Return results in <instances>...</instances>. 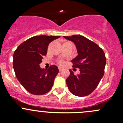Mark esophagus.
Returning <instances> with one entry per match:
<instances>
[{
  "instance_id": "1",
  "label": "esophagus",
  "mask_w": 123,
  "mask_h": 123,
  "mask_svg": "<svg viewBox=\"0 0 123 123\" xmlns=\"http://www.w3.org/2000/svg\"><path fill=\"white\" fill-rule=\"evenodd\" d=\"M58 69H59V71H61L63 70V68L61 67H58Z\"/></svg>"
}]
</instances>
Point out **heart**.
I'll list each match as a JSON object with an SVG mask.
<instances>
[{"mask_svg": "<svg viewBox=\"0 0 123 123\" xmlns=\"http://www.w3.org/2000/svg\"><path fill=\"white\" fill-rule=\"evenodd\" d=\"M58 63H59L60 65H64V64H65V61H64L63 59H60V60L58 61Z\"/></svg>", "mask_w": 123, "mask_h": 123, "instance_id": "heart-1", "label": "heart"}]
</instances>
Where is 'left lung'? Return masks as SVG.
I'll list each match as a JSON object with an SVG mask.
<instances>
[{"mask_svg":"<svg viewBox=\"0 0 123 123\" xmlns=\"http://www.w3.org/2000/svg\"><path fill=\"white\" fill-rule=\"evenodd\" d=\"M76 46L78 55L71 61L73 67L80 68V73L70 74L66 79L67 85L73 95L86 96L95 90L104 74L106 57L102 49L92 41L80 35L64 36Z\"/></svg>","mask_w":123,"mask_h":123,"instance_id":"left-lung-1","label":"left lung"}]
</instances>
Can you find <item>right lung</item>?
I'll use <instances>...</instances> for the list:
<instances>
[{
    "label": "right lung",
    "mask_w": 123,
    "mask_h": 123,
    "mask_svg": "<svg viewBox=\"0 0 123 123\" xmlns=\"http://www.w3.org/2000/svg\"><path fill=\"white\" fill-rule=\"evenodd\" d=\"M60 37L54 36H37L22 43L13 54V67L21 85L30 93L42 95L50 91L59 72L57 66L48 69L40 68L43 56L52 41Z\"/></svg>",
    "instance_id": "obj_1"
}]
</instances>
